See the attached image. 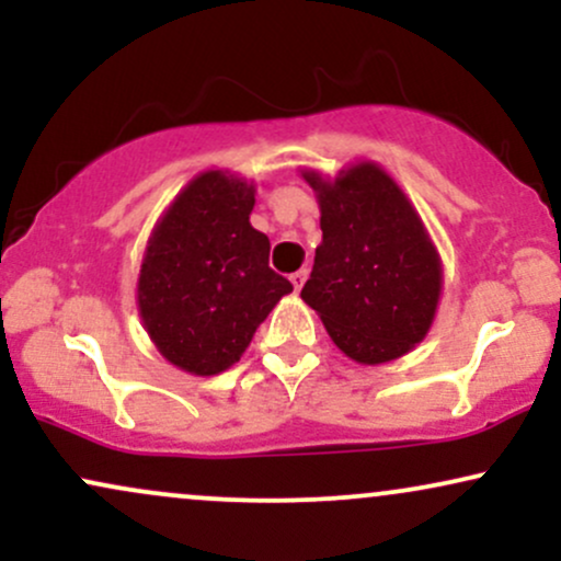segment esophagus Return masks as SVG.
I'll return each instance as SVG.
<instances>
[{
	"label": "esophagus",
	"mask_w": 561,
	"mask_h": 561,
	"mask_svg": "<svg viewBox=\"0 0 561 561\" xmlns=\"http://www.w3.org/2000/svg\"><path fill=\"white\" fill-rule=\"evenodd\" d=\"M306 279H308V272H306V268H300V272H295L293 276H289V282H293L295 293H300V287L306 285Z\"/></svg>",
	"instance_id": "1"
}]
</instances>
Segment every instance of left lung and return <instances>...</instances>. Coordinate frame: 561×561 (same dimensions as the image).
<instances>
[{"label": "left lung", "instance_id": "left-lung-1", "mask_svg": "<svg viewBox=\"0 0 561 561\" xmlns=\"http://www.w3.org/2000/svg\"><path fill=\"white\" fill-rule=\"evenodd\" d=\"M319 192L321 244L300 298L334 345L358 364L403 356L427 334L440 295V261L420 216L382 169L362 163Z\"/></svg>", "mask_w": 561, "mask_h": 561}]
</instances>
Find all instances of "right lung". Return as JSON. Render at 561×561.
Returning a JSON list of instances; mask_svg holds the SVG:
<instances>
[{
  "mask_svg": "<svg viewBox=\"0 0 561 561\" xmlns=\"http://www.w3.org/2000/svg\"><path fill=\"white\" fill-rule=\"evenodd\" d=\"M253 186L208 171L171 203L139 274V313L158 351L208 377L240 362L261 321L293 293L250 227Z\"/></svg>",
  "mask_w": 561,
  "mask_h": 561,
  "instance_id": "add662e5",
  "label": "right lung"
}]
</instances>
